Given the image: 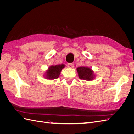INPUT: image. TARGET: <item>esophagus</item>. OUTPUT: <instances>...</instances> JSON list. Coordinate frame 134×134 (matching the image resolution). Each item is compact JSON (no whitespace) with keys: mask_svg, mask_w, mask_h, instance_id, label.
Returning a JSON list of instances; mask_svg holds the SVG:
<instances>
[{"mask_svg":"<svg viewBox=\"0 0 134 134\" xmlns=\"http://www.w3.org/2000/svg\"><path fill=\"white\" fill-rule=\"evenodd\" d=\"M68 66L69 68H74V64L72 63H68Z\"/></svg>","mask_w":134,"mask_h":134,"instance_id":"1","label":"esophagus"}]
</instances>
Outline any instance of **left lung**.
<instances>
[{"label":"left lung","mask_w":134,"mask_h":134,"mask_svg":"<svg viewBox=\"0 0 134 134\" xmlns=\"http://www.w3.org/2000/svg\"><path fill=\"white\" fill-rule=\"evenodd\" d=\"M79 78L80 79L91 80L94 78L93 71L88 67H78L76 69Z\"/></svg>","instance_id":"left-lung-1"}]
</instances>
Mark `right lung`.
Instances as JSON below:
<instances>
[{"instance_id": "right-lung-1", "label": "right lung", "mask_w": 134, "mask_h": 134, "mask_svg": "<svg viewBox=\"0 0 134 134\" xmlns=\"http://www.w3.org/2000/svg\"><path fill=\"white\" fill-rule=\"evenodd\" d=\"M64 66L65 65L64 64H62L49 67L48 70L46 72V78L49 79L58 78L61 71Z\"/></svg>"}]
</instances>
